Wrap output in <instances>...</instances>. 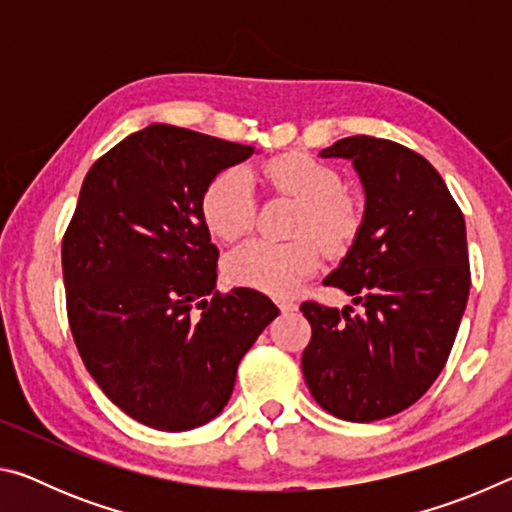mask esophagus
<instances>
[{
	"mask_svg": "<svg viewBox=\"0 0 512 512\" xmlns=\"http://www.w3.org/2000/svg\"><path fill=\"white\" fill-rule=\"evenodd\" d=\"M277 307H280L282 314H291V311L298 309V305L293 300H277Z\"/></svg>",
	"mask_w": 512,
	"mask_h": 512,
	"instance_id": "34e87169",
	"label": "esophagus"
}]
</instances>
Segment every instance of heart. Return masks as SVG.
<instances>
[{
	"label": "heart",
	"instance_id": "b5f03b06",
	"mask_svg": "<svg viewBox=\"0 0 512 512\" xmlns=\"http://www.w3.org/2000/svg\"><path fill=\"white\" fill-rule=\"evenodd\" d=\"M262 173L277 194L300 205L293 223L298 239L287 244L246 241L225 257L223 273L237 287L284 298L316 271L318 246L313 240L327 253H341L357 235L361 214L357 203L343 192L341 173L307 153L277 155L264 164ZM198 207L212 237L235 241L246 235L255 221V192L248 171L241 167L216 171L203 187Z\"/></svg>",
	"mask_w": 512,
	"mask_h": 512
}]
</instances>
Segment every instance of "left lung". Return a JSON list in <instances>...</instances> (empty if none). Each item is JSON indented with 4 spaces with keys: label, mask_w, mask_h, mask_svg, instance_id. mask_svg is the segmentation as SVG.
I'll return each instance as SVG.
<instances>
[{
    "label": "left lung",
    "mask_w": 512,
    "mask_h": 512,
    "mask_svg": "<svg viewBox=\"0 0 512 512\" xmlns=\"http://www.w3.org/2000/svg\"><path fill=\"white\" fill-rule=\"evenodd\" d=\"M320 158L352 160L366 192L354 244L325 280L363 311L302 302V375L336 418H391L429 391L452 352L470 293L465 219L440 173L402 144L354 135Z\"/></svg>",
    "instance_id": "left-lung-1"
}]
</instances>
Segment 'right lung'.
<instances>
[{
  "mask_svg": "<svg viewBox=\"0 0 512 512\" xmlns=\"http://www.w3.org/2000/svg\"><path fill=\"white\" fill-rule=\"evenodd\" d=\"M253 146L151 124L92 164L63 237L67 318L99 388L160 431L210 422L239 361L280 314L255 289L216 291L219 250L201 219L216 171Z\"/></svg>",
  "mask_w": 512,
  "mask_h": 512,
  "instance_id": "1",
  "label": "right lung"
}]
</instances>
